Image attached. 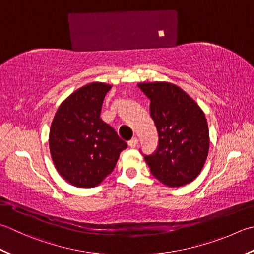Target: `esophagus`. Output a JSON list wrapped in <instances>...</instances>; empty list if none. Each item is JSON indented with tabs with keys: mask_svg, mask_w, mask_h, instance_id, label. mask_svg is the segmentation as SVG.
<instances>
[{
	"mask_svg": "<svg viewBox=\"0 0 254 254\" xmlns=\"http://www.w3.org/2000/svg\"><path fill=\"white\" fill-rule=\"evenodd\" d=\"M137 143H138L137 137H133V138H131L130 141H128V143H127V144H128V146L132 147V148H134V147H136Z\"/></svg>",
	"mask_w": 254,
	"mask_h": 254,
	"instance_id": "esophagus-1",
	"label": "esophagus"
}]
</instances>
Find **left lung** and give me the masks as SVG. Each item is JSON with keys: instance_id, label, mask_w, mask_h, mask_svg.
<instances>
[{"instance_id": "1", "label": "left lung", "mask_w": 254, "mask_h": 254, "mask_svg": "<svg viewBox=\"0 0 254 254\" xmlns=\"http://www.w3.org/2000/svg\"><path fill=\"white\" fill-rule=\"evenodd\" d=\"M137 87L150 99V113L158 133V146L144 155L153 176L180 187L199 175L209 151V130L200 107L177 87L165 81Z\"/></svg>"}]
</instances>
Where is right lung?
<instances>
[{
  "label": "right lung",
  "mask_w": 254,
  "mask_h": 254,
  "mask_svg": "<svg viewBox=\"0 0 254 254\" xmlns=\"http://www.w3.org/2000/svg\"><path fill=\"white\" fill-rule=\"evenodd\" d=\"M111 87L92 82L79 88L59 106L52 122L49 150L55 167L76 187L98 186L127 147L100 118L103 99Z\"/></svg>",
  "instance_id": "right-lung-1"
}]
</instances>
